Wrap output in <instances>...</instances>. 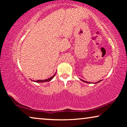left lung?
<instances>
[{
	"instance_id": "1",
	"label": "left lung",
	"mask_w": 127,
	"mask_h": 127,
	"mask_svg": "<svg viewBox=\"0 0 127 127\" xmlns=\"http://www.w3.org/2000/svg\"><path fill=\"white\" fill-rule=\"evenodd\" d=\"M82 81H83V82H86V83H88V84H91V82H88V81H84V80H81V79H80ZM101 81V80H100V81H98V82H95V84H97V83H98V82H100Z\"/></svg>"
}]
</instances>
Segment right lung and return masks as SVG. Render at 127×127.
<instances>
[{"label":"right lung","mask_w":127,"mask_h":127,"mask_svg":"<svg viewBox=\"0 0 127 127\" xmlns=\"http://www.w3.org/2000/svg\"><path fill=\"white\" fill-rule=\"evenodd\" d=\"M56 73H55V74H54V75H53V76L52 77H50V78H47V79H46V80H36V81H33V80H32V81L36 82H45L50 81H51L53 78H54V76H55V75H56Z\"/></svg>","instance_id":"add662e5"}]
</instances>
